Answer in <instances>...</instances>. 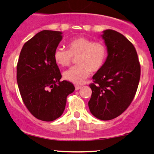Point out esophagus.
Listing matches in <instances>:
<instances>
[{"label":"esophagus","instance_id":"34e87169","mask_svg":"<svg viewBox=\"0 0 154 154\" xmlns=\"http://www.w3.org/2000/svg\"><path fill=\"white\" fill-rule=\"evenodd\" d=\"M81 85H75V89L76 90H79V89H81Z\"/></svg>","mask_w":154,"mask_h":154}]
</instances>
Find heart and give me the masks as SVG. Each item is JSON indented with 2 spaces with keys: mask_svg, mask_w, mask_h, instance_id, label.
<instances>
[{
  "mask_svg": "<svg viewBox=\"0 0 154 154\" xmlns=\"http://www.w3.org/2000/svg\"><path fill=\"white\" fill-rule=\"evenodd\" d=\"M68 50L57 48L54 52V60L60 66H67L73 57H77V66L63 73L66 81L81 84L92 72L100 71L106 63L108 50L104 42L94 41L88 38H73L67 43Z\"/></svg>",
  "mask_w": 154,
  "mask_h": 154,
  "instance_id": "1",
  "label": "heart"
}]
</instances>
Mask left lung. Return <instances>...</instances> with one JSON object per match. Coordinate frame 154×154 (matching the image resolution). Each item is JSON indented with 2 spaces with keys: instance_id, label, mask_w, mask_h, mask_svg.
Here are the masks:
<instances>
[{
  "instance_id": "obj_1",
  "label": "left lung",
  "mask_w": 154,
  "mask_h": 154,
  "mask_svg": "<svg viewBox=\"0 0 154 154\" xmlns=\"http://www.w3.org/2000/svg\"><path fill=\"white\" fill-rule=\"evenodd\" d=\"M108 56L103 68L92 76L94 83L88 106L102 121L115 119L130 106L137 90L140 64L134 45L114 30L103 31Z\"/></svg>"
}]
</instances>
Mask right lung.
I'll return each instance as SVG.
<instances>
[{
	"mask_svg": "<svg viewBox=\"0 0 154 154\" xmlns=\"http://www.w3.org/2000/svg\"><path fill=\"white\" fill-rule=\"evenodd\" d=\"M62 39L61 31L43 30L24 43L17 66V81L25 106L43 121H52L64 112L72 83L62 75L54 52Z\"/></svg>",
	"mask_w": 154,
	"mask_h": 154,
	"instance_id": "obj_1",
	"label": "right lung"
}]
</instances>
